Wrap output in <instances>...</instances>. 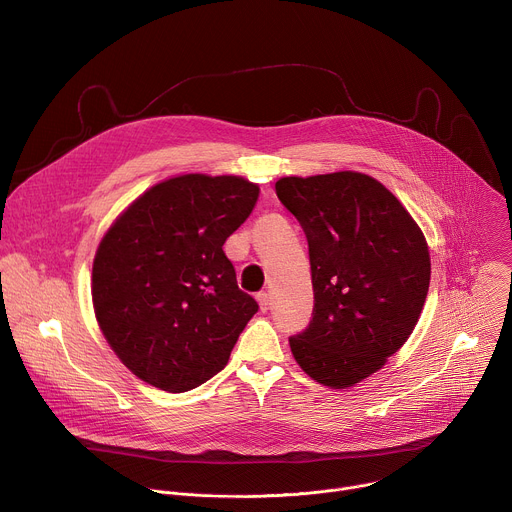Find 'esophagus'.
<instances>
[{
	"label": "esophagus",
	"mask_w": 512,
	"mask_h": 512,
	"mask_svg": "<svg viewBox=\"0 0 512 512\" xmlns=\"http://www.w3.org/2000/svg\"><path fill=\"white\" fill-rule=\"evenodd\" d=\"M257 303H259L261 311H267V309H269V305H271V297H269V293H257Z\"/></svg>",
	"instance_id": "obj_1"
}]
</instances>
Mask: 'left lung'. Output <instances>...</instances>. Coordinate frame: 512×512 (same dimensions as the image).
<instances>
[{
    "mask_svg": "<svg viewBox=\"0 0 512 512\" xmlns=\"http://www.w3.org/2000/svg\"><path fill=\"white\" fill-rule=\"evenodd\" d=\"M275 193L309 245L313 313L289 337L293 358L315 382L350 388L414 331L430 285L426 239L382 183L354 170L285 177Z\"/></svg>",
    "mask_w": 512,
    "mask_h": 512,
    "instance_id": "left-lung-1",
    "label": "left lung"
}]
</instances>
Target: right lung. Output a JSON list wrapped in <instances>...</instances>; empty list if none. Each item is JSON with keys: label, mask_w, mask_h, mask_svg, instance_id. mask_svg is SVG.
<instances>
[{"label": "right lung", "mask_w": 512, "mask_h": 512, "mask_svg": "<svg viewBox=\"0 0 512 512\" xmlns=\"http://www.w3.org/2000/svg\"><path fill=\"white\" fill-rule=\"evenodd\" d=\"M259 187L183 175L140 195L104 235L92 267L98 325L120 362L164 392L219 374L257 301L239 289L223 245Z\"/></svg>", "instance_id": "right-lung-1"}]
</instances>
